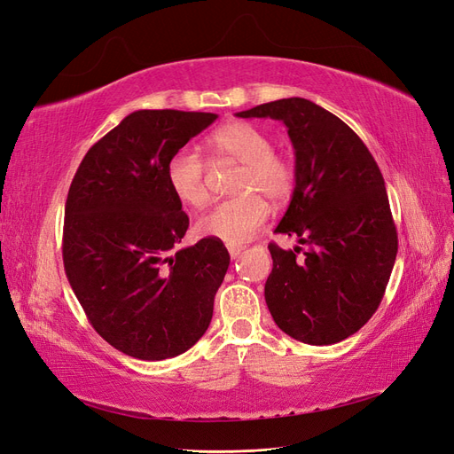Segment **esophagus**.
<instances>
[{
	"label": "esophagus",
	"mask_w": 454,
	"mask_h": 454,
	"mask_svg": "<svg viewBox=\"0 0 454 454\" xmlns=\"http://www.w3.org/2000/svg\"><path fill=\"white\" fill-rule=\"evenodd\" d=\"M227 250H229V255L235 259V257H239L240 255V252L244 250V246H235V244H229L227 246Z\"/></svg>",
	"instance_id": "1"
}]
</instances>
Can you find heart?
Masks as SVG:
<instances>
[{"label": "heart", "mask_w": 454, "mask_h": 454, "mask_svg": "<svg viewBox=\"0 0 454 454\" xmlns=\"http://www.w3.org/2000/svg\"><path fill=\"white\" fill-rule=\"evenodd\" d=\"M208 149L215 157H227L242 162L237 182L240 195L217 202L195 225L199 237L215 239L227 244H242L267 222L272 200H284L292 195L295 170L292 162L272 153V140L255 125L232 121L219 127L210 138ZM204 162L191 151H177L168 160L167 182L174 197L182 204L199 208L208 200L204 184Z\"/></svg>", "instance_id": "b5f03b06"}]
</instances>
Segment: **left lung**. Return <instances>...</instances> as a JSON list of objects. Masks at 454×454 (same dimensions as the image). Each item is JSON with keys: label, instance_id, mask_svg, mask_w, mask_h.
Returning <instances> with one entry per match:
<instances>
[{"label": "left lung", "instance_id": "1", "mask_svg": "<svg viewBox=\"0 0 454 454\" xmlns=\"http://www.w3.org/2000/svg\"><path fill=\"white\" fill-rule=\"evenodd\" d=\"M237 117L282 121L295 153L294 195L274 232L297 235L307 250L269 244L272 320L307 345H335L375 314L394 269L397 232L382 174L360 136L310 100L282 98Z\"/></svg>", "mask_w": 454, "mask_h": 454}]
</instances>
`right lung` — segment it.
I'll return each mask as SVG.
<instances>
[{"mask_svg":"<svg viewBox=\"0 0 454 454\" xmlns=\"http://www.w3.org/2000/svg\"><path fill=\"white\" fill-rule=\"evenodd\" d=\"M215 119L138 109L87 151L67 191L66 277L98 335L132 358H174L210 325L231 257L215 239L176 248L189 217L167 167Z\"/></svg>","mask_w":454,"mask_h":454,"instance_id":"right-lung-1","label":"right lung"}]
</instances>
